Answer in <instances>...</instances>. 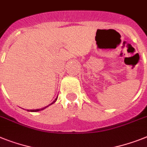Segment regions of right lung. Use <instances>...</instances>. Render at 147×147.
I'll return each instance as SVG.
<instances>
[{"label":"right lung","mask_w":147,"mask_h":147,"mask_svg":"<svg viewBox=\"0 0 147 147\" xmlns=\"http://www.w3.org/2000/svg\"><path fill=\"white\" fill-rule=\"evenodd\" d=\"M57 99V97L56 98H55V100L54 101V102H52V103H51V104H50V105H52L53 103H55V102H56V100ZM49 105L48 106H45V108H41V109H36V110H28V111H30V112H36V111H42V110H44L45 109V108H46L47 107H49V105Z\"/></svg>","instance_id":"obj_1"}]
</instances>
